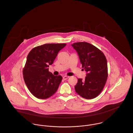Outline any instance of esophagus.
Instances as JSON below:
<instances>
[{"label": "esophagus", "instance_id": "obj_1", "mask_svg": "<svg viewBox=\"0 0 133 133\" xmlns=\"http://www.w3.org/2000/svg\"><path fill=\"white\" fill-rule=\"evenodd\" d=\"M69 76H64L63 77V79H64V80H66L68 78H69Z\"/></svg>", "mask_w": 133, "mask_h": 133}]
</instances>
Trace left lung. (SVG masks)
Segmentation results:
<instances>
[{
  "instance_id": "left-lung-1",
  "label": "left lung",
  "mask_w": 133,
  "mask_h": 133,
  "mask_svg": "<svg viewBox=\"0 0 133 133\" xmlns=\"http://www.w3.org/2000/svg\"><path fill=\"white\" fill-rule=\"evenodd\" d=\"M72 46L78 54L82 68L87 72L84 80L78 79L75 91L85 99L95 98L102 92L107 80L106 57L101 51L86 42L74 43Z\"/></svg>"
}]
</instances>
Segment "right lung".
I'll list each match as a JSON object with an SVG mask.
<instances>
[{
  "label": "right lung",
  "instance_id": "add662e5",
  "mask_svg": "<svg viewBox=\"0 0 133 133\" xmlns=\"http://www.w3.org/2000/svg\"><path fill=\"white\" fill-rule=\"evenodd\" d=\"M65 43H48L33 48L29 53L23 69V79L30 92L38 99H47L57 91L62 79L49 71Z\"/></svg>",
  "mask_w": 133,
  "mask_h": 133
}]
</instances>
